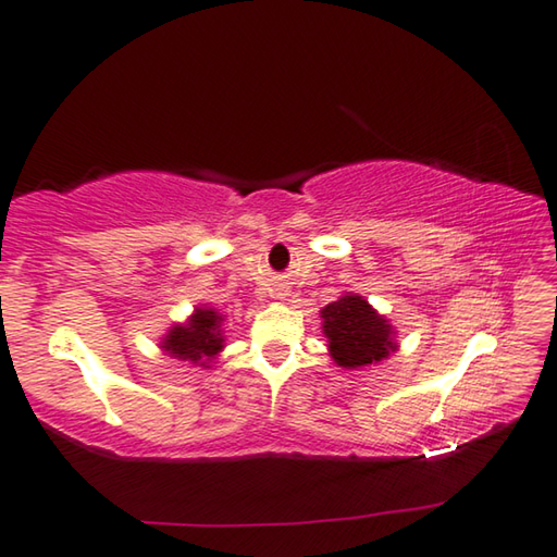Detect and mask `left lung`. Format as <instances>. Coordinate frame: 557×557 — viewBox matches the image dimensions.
Segmentation results:
<instances>
[{
    "mask_svg": "<svg viewBox=\"0 0 557 557\" xmlns=\"http://www.w3.org/2000/svg\"><path fill=\"white\" fill-rule=\"evenodd\" d=\"M327 352L338 368L360 370L387 360L395 352L397 331L360 294H345L321 311Z\"/></svg>",
    "mask_w": 557,
    "mask_h": 557,
    "instance_id": "8db88e82",
    "label": "left lung"
}]
</instances>
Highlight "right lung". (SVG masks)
Listing matches in <instances>:
<instances>
[{
    "label": "right lung",
    "mask_w": 557,
    "mask_h": 557,
    "mask_svg": "<svg viewBox=\"0 0 557 557\" xmlns=\"http://www.w3.org/2000/svg\"><path fill=\"white\" fill-rule=\"evenodd\" d=\"M224 313L212 306H195L193 315L185 323H175L162 335L160 350L168 358L197 364V368H212V360L224 350Z\"/></svg>",
    "instance_id": "obj_1"
}]
</instances>
